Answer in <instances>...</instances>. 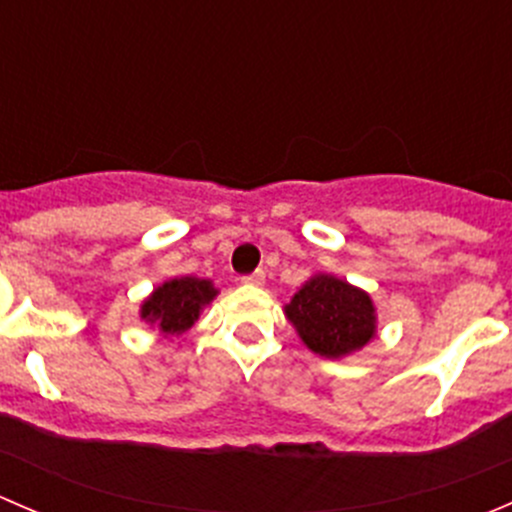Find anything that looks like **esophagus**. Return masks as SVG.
<instances>
[{
	"mask_svg": "<svg viewBox=\"0 0 512 512\" xmlns=\"http://www.w3.org/2000/svg\"><path fill=\"white\" fill-rule=\"evenodd\" d=\"M242 282H247V285H265V270H255L252 275H245L242 277Z\"/></svg>",
	"mask_w": 512,
	"mask_h": 512,
	"instance_id": "obj_1",
	"label": "esophagus"
}]
</instances>
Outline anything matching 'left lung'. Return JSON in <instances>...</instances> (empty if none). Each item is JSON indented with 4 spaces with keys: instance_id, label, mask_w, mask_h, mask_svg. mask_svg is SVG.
Wrapping results in <instances>:
<instances>
[{
    "instance_id": "8db88e82",
    "label": "left lung",
    "mask_w": 512,
    "mask_h": 512,
    "mask_svg": "<svg viewBox=\"0 0 512 512\" xmlns=\"http://www.w3.org/2000/svg\"><path fill=\"white\" fill-rule=\"evenodd\" d=\"M299 339L314 354L339 359L374 339L376 309L364 289L334 275H314L285 307Z\"/></svg>"
}]
</instances>
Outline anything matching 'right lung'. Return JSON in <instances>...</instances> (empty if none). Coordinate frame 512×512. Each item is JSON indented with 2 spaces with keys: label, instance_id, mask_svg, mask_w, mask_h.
I'll return each instance as SVG.
<instances>
[{
  "label": "right lung",
  "instance_id": "obj_1",
  "mask_svg": "<svg viewBox=\"0 0 512 512\" xmlns=\"http://www.w3.org/2000/svg\"><path fill=\"white\" fill-rule=\"evenodd\" d=\"M218 294L210 280L200 277H175L153 289L151 297L141 304V319L151 327H158L165 337H178L198 322L205 304Z\"/></svg>",
  "mask_w": 512,
  "mask_h": 512
}]
</instances>
